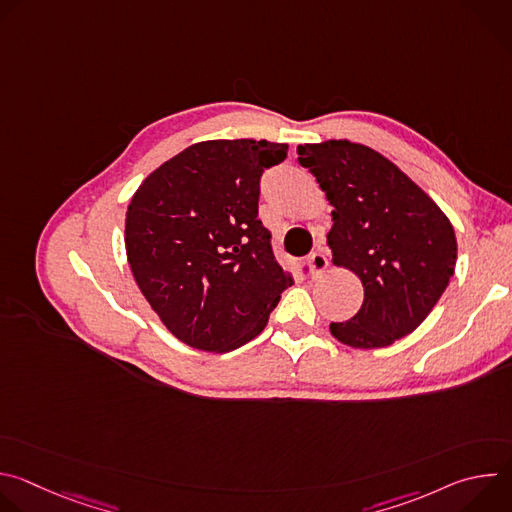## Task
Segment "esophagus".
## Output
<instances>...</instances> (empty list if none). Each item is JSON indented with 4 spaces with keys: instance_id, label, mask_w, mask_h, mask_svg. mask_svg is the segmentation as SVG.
<instances>
[{
    "instance_id": "obj_1",
    "label": "esophagus",
    "mask_w": 512,
    "mask_h": 512,
    "mask_svg": "<svg viewBox=\"0 0 512 512\" xmlns=\"http://www.w3.org/2000/svg\"><path fill=\"white\" fill-rule=\"evenodd\" d=\"M308 267H310V275H312L314 279L320 277V275L328 269V257L324 255L322 249H318L316 253H312V255L308 257Z\"/></svg>"
}]
</instances>
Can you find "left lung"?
<instances>
[{
  "label": "left lung",
  "mask_w": 512,
  "mask_h": 512,
  "mask_svg": "<svg viewBox=\"0 0 512 512\" xmlns=\"http://www.w3.org/2000/svg\"><path fill=\"white\" fill-rule=\"evenodd\" d=\"M332 210L326 235L336 267L352 271L364 300L330 324L352 348H385L411 334L442 298L458 257L446 212L389 158L348 139L298 145Z\"/></svg>",
  "instance_id": "obj_1"
}]
</instances>
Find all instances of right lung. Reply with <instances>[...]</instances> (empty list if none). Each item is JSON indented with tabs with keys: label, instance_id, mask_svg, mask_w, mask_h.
Here are the masks:
<instances>
[{
	"label": "right lung",
	"instance_id": "1",
	"mask_svg": "<svg viewBox=\"0 0 512 512\" xmlns=\"http://www.w3.org/2000/svg\"><path fill=\"white\" fill-rule=\"evenodd\" d=\"M287 143L208 139L145 178L125 214L133 279L184 344L229 352L263 332L294 285L257 218L259 178Z\"/></svg>",
	"mask_w": 512,
	"mask_h": 512
}]
</instances>
